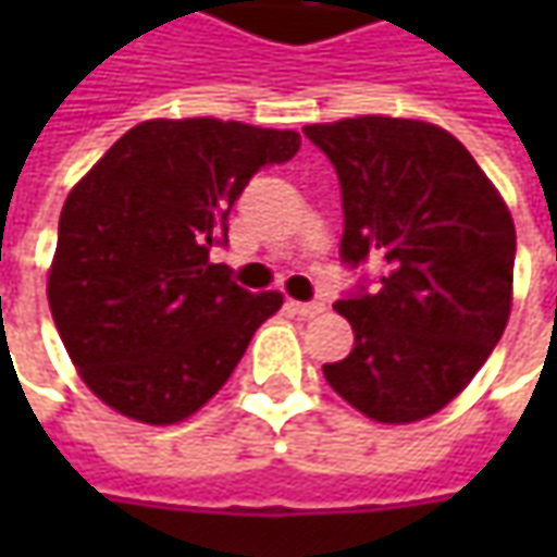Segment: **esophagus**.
<instances>
[{"instance_id":"obj_1","label":"esophagus","mask_w":557,"mask_h":557,"mask_svg":"<svg viewBox=\"0 0 557 557\" xmlns=\"http://www.w3.org/2000/svg\"><path fill=\"white\" fill-rule=\"evenodd\" d=\"M290 310L297 312V315H307V319H312V315L325 312V304H322V300H307V304H300V300H290Z\"/></svg>"}]
</instances>
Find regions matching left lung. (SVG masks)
<instances>
[{
  "label": "left lung",
  "instance_id": "left-lung-1",
  "mask_svg": "<svg viewBox=\"0 0 557 557\" xmlns=\"http://www.w3.org/2000/svg\"><path fill=\"white\" fill-rule=\"evenodd\" d=\"M304 136L332 161L344 238L341 263L369 260L334 304L354 325V350L322 366L362 416L409 424L468 387L511 312L515 223L468 148L421 120L347 117Z\"/></svg>",
  "mask_w": 557,
  "mask_h": 557
}]
</instances>
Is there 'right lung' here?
<instances>
[{"label":"right lung","mask_w":557,"mask_h":557,"mask_svg":"<svg viewBox=\"0 0 557 557\" xmlns=\"http://www.w3.org/2000/svg\"><path fill=\"white\" fill-rule=\"evenodd\" d=\"M300 136L235 120H145L74 185L58 220L49 307L89 391L120 416L176 424L235 372L282 294L210 263L228 213Z\"/></svg>","instance_id":"1"}]
</instances>
